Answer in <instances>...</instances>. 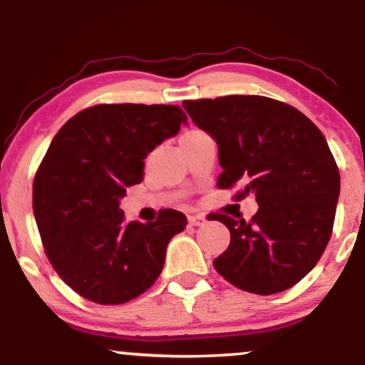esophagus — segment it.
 Returning a JSON list of instances; mask_svg holds the SVG:
<instances>
[{
  "label": "esophagus",
  "mask_w": 365,
  "mask_h": 365,
  "mask_svg": "<svg viewBox=\"0 0 365 365\" xmlns=\"http://www.w3.org/2000/svg\"><path fill=\"white\" fill-rule=\"evenodd\" d=\"M188 223H190L192 226H202L204 223H206V217H204L202 215L188 216Z\"/></svg>",
  "instance_id": "obj_1"
}]
</instances>
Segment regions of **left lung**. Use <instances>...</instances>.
I'll return each instance as SVG.
<instances>
[{
  "label": "left lung",
  "instance_id": "8db88e82",
  "mask_svg": "<svg viewBox=\"0 0 365 365\" xmlns=\"http://www.w3.org/2000/svg\"><path fill=\"white\" fill-rule=\"evenodd\" d=\"M217 144V187L254 194L252 220L212 215L230 230L215 269L240 290L273 295L316 266L333 232L340 171L321 130L304 113L264 96L183 101Z\"/></svg>",
  "mask_w": 365,
  "mask_h": 365
}]
</instances>
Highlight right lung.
Masks as SVG:
<instances>
[{
	"instance_id": "add662e5",
	"label": "right lung",
	"mask_w": 365,
	"mask_h": 365,
	"mask_svg": "<svg viewBox=\"0 0 365 365\" xmlns=\"http://www.w3.org/2000/svg\"><path fill=\"white\" fill-rule=\"evenodd\" d=\"M185 123L173 104H98L54 135L34 178V216L54 271L83 299L125 304L161 274L185 215L163 209L153 223H127L120 199L144 180L145 156Z\"/></svg>"
}]
</instances>
